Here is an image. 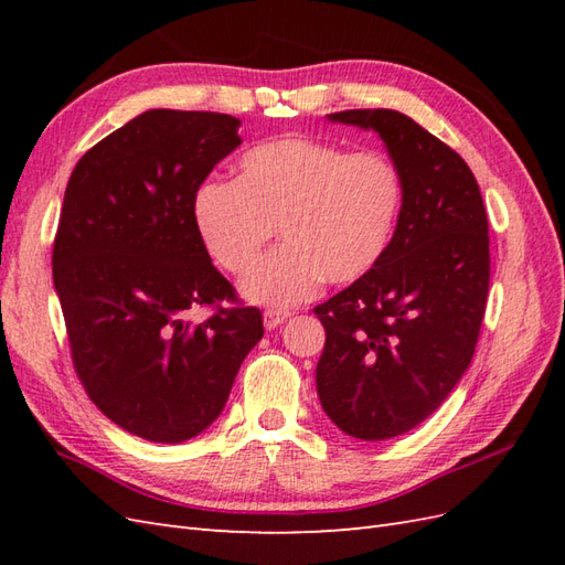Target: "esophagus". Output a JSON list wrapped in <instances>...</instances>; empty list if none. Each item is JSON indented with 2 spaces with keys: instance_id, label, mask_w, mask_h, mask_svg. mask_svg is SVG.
Wrapping results in <instances>:
<instances>
[{
  "instance_id": "obj_1",
  "label": "esophagus",
  "mask_w": 565,
  "mask_h": 565,
  "mask_svg": "<svg viewBox=\"0 0 565 565\" xmlns=\"http://www.w3.org/2000/svg\"><path fill=\"white\" fill-rule=\"evenodd\" d=\"M262 318H264V328L274 330V328H279L281 322L289 320L291 313H289V310H281V308H267V310H264Z\"/></svg>"
}]
</instances>
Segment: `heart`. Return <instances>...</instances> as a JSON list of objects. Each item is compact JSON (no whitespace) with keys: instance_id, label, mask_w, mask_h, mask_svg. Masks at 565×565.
Returning a JSON list of instances; mask_svg holds the SVG:
<instances>
[{"instance_id":"b5f03b06","label":"heart","mask_w":565,"mask_h":565,"mask_svg":"<svg viewBox=\"0 0 565 565\" xmlns=\"http://www.w3.org/2000/svg\"><path fill=\"white\" fill-rule=\"evenodd\" d=\"M403 199V177L388 154L289 136L247 150L235 182H203L191 199V221L209 257L231 274L255 267L279 225L284 245L247 274L239 291L252 303L294 306L322 281L342 286L374 271L391 247Z\"/></svg>"}]
</instances>
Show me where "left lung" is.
<instances>
[{"mask_svg":"<svg viewBox=\"0 0 565 565\" xmlns=\"http://www.w3.org/2000/svg\"><path fill=\"white\" fill-rule=\"evenodd\" d=\"M332 124L374 130L403 177V211L374 271L316 308L326 350L322 411L344 435H405L471 364L490 284L488 218L468 164L413 118L352 109Z\"/></svg>","mask_w":565,"mask_h":565,"instance_id":"obj_1","label":"left lung"}]
</instances>
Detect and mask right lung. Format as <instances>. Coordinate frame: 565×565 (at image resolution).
Masks as SVG:
<instances>
[{"label": "right lung", "mask_w": 565, "mask_h": 565, "mask_svg": "<svg viewBox=\"0 0 565 565\" xmlns=\"http://www.w3.org/2000/svg\"><path fill=\"white\" fill-rule=\"evenodd\" d=\"M239 118L150 109L82 154L53 245V284L72 362L99 411L130 435L179 444L223 413L262 334L191 221L203 179L243 138Z\"/></svg>", "instance_id": "1"}]
</instances>
